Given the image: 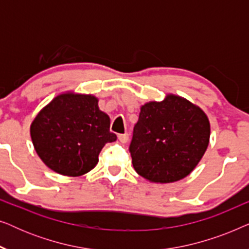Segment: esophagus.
Masks as SVG:
<instances>
[{"label":"esophagus","instance_id":"obj_1","mask_svg":"<svg viewBox=\"0 0 249 249\" xmlns=\"http://www.w3.org/2000/svg\"><path fill=\"white\" fill-rule=\"evenodd\" d=\"M118 139L120 141V142H122V144H125V142H128V141H129V135L128 134H120L118 136Z\"/></svg>","mask_w":249,"mask_h":249}]
</instances>
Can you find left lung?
Segmentation results:
<instances>
[{
	"instance_id": "1",
	"label": "left lung",
	"mask_w": 249,
	"mask_h": 249,
	"mask_svg": "<svg viewBox=\"0 0 249 249\" xmlns=\"http://www.w3.org/2000/svg\"><path fill=\"white\" fill-rule=\"evenodd\" d=\"M211 127L202 108L168 94L141 107L129 147L132 165L142 178L169 183L189 175L205 154Z\"/></svg>"
}]
</instances>
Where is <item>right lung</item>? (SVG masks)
Listing matches in <instances>:
<instances>
[{
	"label": "right lung",
	"mask_w": 249,
	"mask_h": 249,
	"mask_svg": "<svg viewBox=\"0 0 249 249\" xmlns=\"http://www.w3.org/2000/svg\"><path fill=\"white\" fill-rule=\"evenodd\" d=\"M34 148L47 168L68 177L89 172L107 142L117 141L110 117L91 94L66 91L45 105L30 124Z\"/></svg>",
	"instance_id": "1"
}]
</instances>
